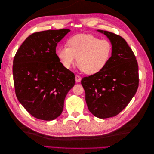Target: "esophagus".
I'll return each instance as SVG.
<instances>
[{
    "instance_id": "1",
    "label": "esophagus",
    "mask_w": 154,
    "mask_h": 154,
    "mask_svg": "<svg viewBox=\"0 0 154 154\" xmlns=\"http://www.w3.org/2000/svg\"><path fill=\"white\" fill-rule=\"evenodd\" d=\"M75 81H76L77 83L80 82V81H81V77L80 76H79V75H75Z\"/></svg>"
}]
</instances>
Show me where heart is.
<instances>
[{
  "label": "heart",
  "mask_w": 154,
  "mask_h": 154,
  "mask_svg": "<svg viewBox=\"0 0 154 154\" xmlns=\"http://www.w3.org/2000/svg\"><path fill=\"white\" fill-rule=\"evenodd\" d=\"M60 47L57 55L63 66L69 69L77 61L79 69L87 75L99 73L106 66L112 54V44L92 34L75 35Z\"/></svg>",
  "instance_id": "heart-1"
}]
</instances>
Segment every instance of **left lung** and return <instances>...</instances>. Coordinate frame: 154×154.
<instances>
[{"instance_id":"obj_1","label":"left lung","mask_w":154,"mask_h":154,"mask_svg":"<svg viewBox=\"0 0 154 154\" xmlns=\"http://www.w3.org/2000/svg\"><path fill=\"white\" fill-rule=\"evenodd\" d=\"M109 39L112 55L99 73L83 77L89 110L99 119L116 116L126 108L138 89V65L132 49L123 38L112 32L98 30Z\"/></svg>"}]
</instances>
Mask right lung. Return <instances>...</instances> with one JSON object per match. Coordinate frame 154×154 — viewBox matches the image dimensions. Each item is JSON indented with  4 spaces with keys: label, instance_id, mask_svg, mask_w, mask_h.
Here are the masks:
<instances>
[{
    "label": "right lung",
    "instance_id": "right-lung-1",
    "mask_svg": "<svg viewBox=\"0 0 154 154\" xmlns=\"http://www.w3.org/2000/svg\"><path fill=\"white\" fill-rule=\"evenodd\" d=\"M69 29L35 32L16 51L12 73L16 95L32 116L43 120L57 118L65 98L74 86L75 75L63 66L55 53Z\"/></svg>",
    "mask_w": 154,
    "mask_h": 154
}]
</instances>
